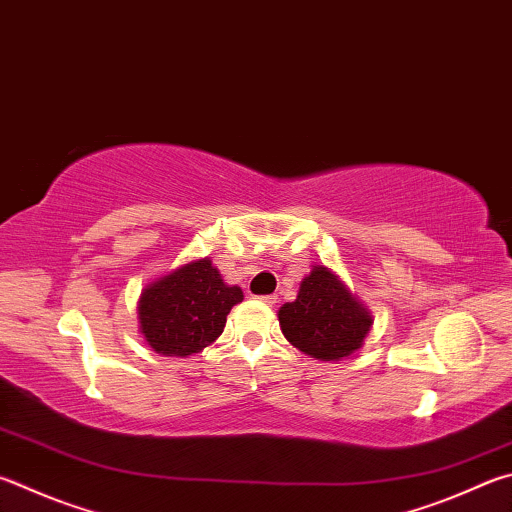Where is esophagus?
Returning a JSON list of instances; mask_svg holds the SVG:
<instances>
[{
  "instance_id": "1",
  "label": "esophagus",
  "mask_w": 512,
  "mask_h": 512,
  "mask_svg": "<svg viewBox=\"0 0 512 512\" xmlns=\"http://www.w3.org/2000/svg\"><path fill=\"white\" fill-rule=\"evenodd\" d=\"M259 300H262V302H266V304H275L277 302V295H262V297H259Z\"/></svg>"
}]
</instances>
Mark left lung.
<instances>
[{
  "mask_svg": "<svg viewBox=\"0 0 512 512\" xmlns=\"http://www.w3.org/2000/svg\"><path fill=\"white\" fill-rule=\"evenodd\" d=\"M280 327L286 340L309 356L340 360L360 349L371 318L336 275L315 266L300 284L297 300L280 309Z\"/></svg>",
  "mask_w": 512,
  "mask_h": 512,
  "instance_id": "obj_1",
  "label": "left lung"
}]
</instances>
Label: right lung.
Here are the masks:
<instances>
[{"label": "right lung", "instance_id": "1", "mask_svg": "<svg viewBox=\"0 0 512 512\" xmlns=\"http://www.w3.org/2000/svg\"><path fill=\"white\" fill-rule=\"evenodd\" d=\"M241 300V288L226 286L210 259H199L145 288L141 331L156 353L192 356L221 336L226 315Z\"/></svg>", "mask_w": 512, "mask_h": 512}]
</instances>
